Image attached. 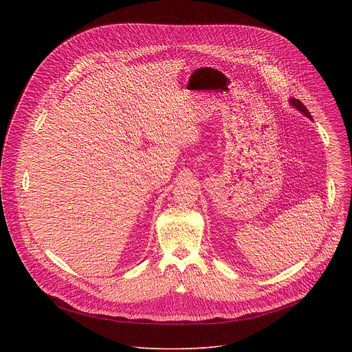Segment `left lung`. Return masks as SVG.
Instances as JSON below:
<instances>
[{"instance_id":"obj_1","label":"left lung","mask_w":352,"mask_h":352,"mask_svg":"<svg viewBox=\"0 0 352 352\" xmlns=\"http://www.w3.org/2000/svg\"><path fill=\"white\" fill-rule=\"evenodd\" d=\"M289 103H291V106H292V107H295L298 111H300V113H302L304 116H307L308 118H311V120H312V117H311V114H309V110H308L302 103H300L298 98H289Z\"/></svg>"}]
</instances>
